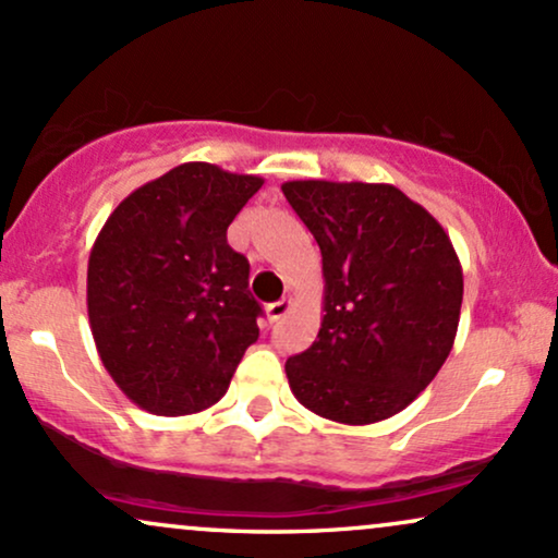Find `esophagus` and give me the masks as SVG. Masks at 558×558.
Instances as JSON below:
<instances>
[{"label": "esophagus", "instance_id": "obj_1", "mask_svg": "<svg viewBox=\"0 0 558 558\" xmlns=\"http://www.w3.org/2000/svg\"><path fill=\"white\" fill-rule=\"evenodd\" d=\"M288 310H291V299L275 301V304L267 306V319H270V323H278V319H283L288 315Z\"/></svg>", "mask_w": 558, "mask_h": 558}]
</instances>
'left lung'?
I'll return each mask as SVG.
<instances>
[{
  "label": "left lung",
  "instance_id": "left-lung-1",
  "mask_svg": "<svg viewBox=\"0 0 558 558\" xmlns=\"http://www.w3.org/2000/svg\"><path fill=\"white\" fill-rule=\"evenodd\" d=\"M323 254L317 341L286 362L299 403L341 425L407 409L451 354L464 278L440 222L390 183L288 181Z\"/></svg>",
  "mask_w": 558,
  "mask_h": 558
}]
</instances>
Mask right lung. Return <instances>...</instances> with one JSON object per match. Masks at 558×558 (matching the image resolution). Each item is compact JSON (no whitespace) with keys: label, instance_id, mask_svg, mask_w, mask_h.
<instances>
[{"label":"right lung","instance_id":"1","mask_svg":"<svg viewBox=\"0 0 558 558\" xmlns=\"http://www.w3.org/2000/svg\"><path fill=\"white\" fill-rule=\"evenodd\" d=\"M185 162L125 196L88 257V323L99 360L136 407L183 417L226 396L262 306L228 226L262 189Z\"/></svg>","mask_w":558,"mask_h":558}]
</instances>
